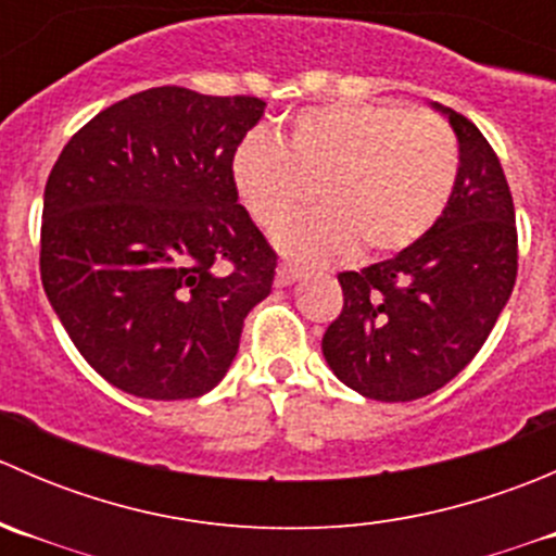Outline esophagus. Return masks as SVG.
<instances>
[{"label": "esophagus", "mask_w": 556, "mask_h": 556, "mask_svg": "<svg viewBox=\"0 0 556 556\" xmlns=\"http://www.w3.org/2000/svg\"><path fill=\"white\" fill-rule=\"evenodd\" d=\"M301 277V268L299 266H293V263H288V261H282L277 266V285H293L295 279Z\"/></svg>", "instance_id": "1"}]
</instances>
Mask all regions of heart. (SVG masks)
Returning <instances> with one entry per match:
<instances>
[{
	"label": "heart",
	"mask_w": 556,
	"mask_h": 556,
	"mask_svg": "<svg viewBox=\"0 0 556 556\" xmlns=\"http://www.w3.org/2000/svg\"><path fill=\"white\" fill-rule=\"evenodd\" d=\"M459 142L433 112L397 102L306 106L288 142L266 128L244 134L231 155V182L263 228L293 215L317 182V210L277 231L285 252L306 261L392 255L417 244L450 206Z\"/></svg>",
	"instance_id": "obj_1"
}]
</instances>
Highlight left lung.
Wrapping results in <instances>:
<instances>
[{
    "mask_svg": "<svg viewBox=\"0 0 556 556\" xmlns=\"http://www.w3.org/2000/svg\"><path fill=\"white\" fill-rule=\"evenodd\" d=\"M435 106L459 142L450 206L417 244L339 274L344 306L323 336L336 377L371 401H417L452 382L517 282V215L501 159L476 123Z\"/></svg>",
    "mask_w": 556,
    "mask_h": 556,
    "instance_id": "1",
    "label": "left lung"
}]
</instances>
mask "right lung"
<instances>
[{"mask_svg":"<svg viewBox=\"0 0 556 556\" xmlns=\"http://www.w3.org/2000/svg\"><path fill=\"white\" fill-rule=\"evenodd\" d=\"M263 106L150 88L91 117L50 169L42 288L88 366L128 395L210 392L271 293L277 252L231 182Z\"/></svg>","mask_w":556,"mask_h":556,"instance_id":"right-lung-1","label":"right lung"}]
</instances>
